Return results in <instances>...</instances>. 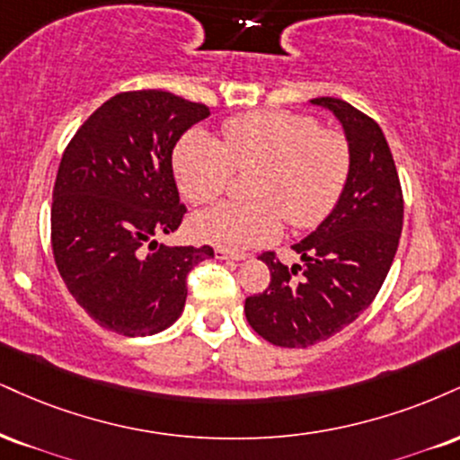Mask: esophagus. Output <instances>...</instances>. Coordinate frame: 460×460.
Wrapping results in <instances>:
<instances>
[{
	"label": "esophagus",
	"mask_w": 460,
	"mask_h": 460,
	"mask_svg": "<svg viewBox=\"0 0 460 460\" xmlns=\"http://www.w3.org/2000/svg\"><path fill=\"white\" fill-rule=\"evenodd\" d=\"M214 254H216V259H220V261H237V259H244V254L225 251V248H216Z\"/></svg>",
	"instance_id": "1"
}]
</instances>
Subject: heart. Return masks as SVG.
<instances>
[{"instance_id":"obj_1","label":"heart","mask_w":460,"mask_h":460,"mask_svg":"<svg viewBox=\"0 0 460 460\" xmlns=\"http://www.w3.org/2000/svg\"><path fill=\"white\" fill-rule=\"evenodd\" d=\"M254 167L252 201H226L192 220L199 240L225 251H244L279 237L285 223L311 229L328 218L345 190L351 147L341 130L293 111H251L223 124V139L203 130L181 137L173 173L192 206H208L225 192L234 171Z\"/></svg>"}]
</instances>
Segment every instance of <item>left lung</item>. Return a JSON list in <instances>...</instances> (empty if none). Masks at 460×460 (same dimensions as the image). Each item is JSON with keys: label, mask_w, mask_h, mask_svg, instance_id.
<instances>
[{"label": "left lung", "mask_w": 460, "mask_h": 460, "mask_svg": "<svg viewBox=\"0 0 460 460\" xmlns=\"http://www.w3.org/2000/svg\"><path fill=\"white\" fill-rule=\"evenodd\" d=\"M314 104L341 119L351 147V171L334 212L293 251L304 265L263 252L268 289L246 297L251 328L276 347H311L356 321L375 300L394 261L402 231V190L379 124L339 98Z\"/></svg>", "instance_id": "1"}]
</instances>
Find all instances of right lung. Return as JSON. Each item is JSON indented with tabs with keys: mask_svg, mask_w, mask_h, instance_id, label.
Returning <instances> with one entry per match:
<instances>
[{
	"mask_svg": "<svg viewBox=\"0 0 460 460\" xmlns=\"http://www.w3.org/2000/svg\"><path fill=\"white\" fill-rule=\"evenodd\" d=\"M209 109L163 90L121 92L83 121L53 188L51 246L59 276L101 328L146 336L184 311L186 276L212 246H164L180 203L171 154Z\"/></svg>",
	"mask_w": 460,
	"mask_h": 460,
	"instance_id": "obj_1",
	"label": "right lung"
}]
</instances>
